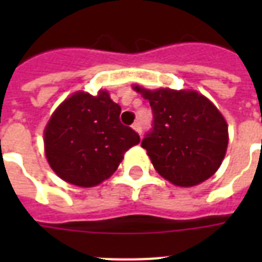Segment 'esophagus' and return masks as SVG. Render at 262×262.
Listing matches in <instances>:
<instances>
[{
	"instance_id": "34e87169",
	"label": "esophagus",
	"mask_w": 262,
	"mask_h": 262,
	"mask_svg": "<svg viewBox=\"0 0 262 262\" xmlns=\"http://www.w3.org/2000/svg\"><path fill=\"white\" fill-rule=\"evenodd\" d=\"M132 127H133V129H135V130L139 133V135H141V123H140V121H136Z\"/></svg>"
}]
</instances>
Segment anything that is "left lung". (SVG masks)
<instances>
[{
    "label": "left lung",
    "mask_w": 262,
    "mask_h": 262,
    "mask_svg": "<svg viewBox=\"0 0 262 262\" xmlns=\"http://www.w3.org/2000/svg\"><path fill=\"white\" fill-rule=\"evenodd\" d=\"M135 90L149 100L154 114L141 147L156 171L182 187L215 174L227 151L228 127L213 103L195 91Z\"/></svg>",
    "instance_id": "left-lung-1"
}]
</instances>
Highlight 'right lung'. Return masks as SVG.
Returning a JSON list of instances; mask_svg holds the SVG:
<instances>
[{
  "label": "right lung",
  "mask_w": 262,
  "mask_h": 262,
  "mask_svg": "<svg viewBox=\"0 0 262 262\" xmlns=\"http://www.w3.org/2000/svg\"><path fill=\"white\" fill-rule=\"evenodd\" d=\"M121 107L107 91L96 96L76 92L63 100L45 129V151L59 178L81 187L96 186L114 174L123 154L140 136L119 121Z\"/></svg>",
  "instance_id": "right-lung-1"
}]
</instances>
